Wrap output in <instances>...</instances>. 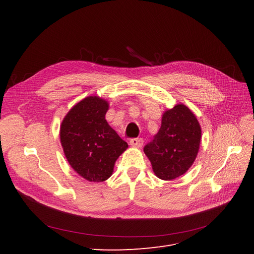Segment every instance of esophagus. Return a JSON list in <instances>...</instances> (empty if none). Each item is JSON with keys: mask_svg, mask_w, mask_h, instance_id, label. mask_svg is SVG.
<instances>
[{"mask_svg": "<svg viewBox=\"0 0 254 254\" xmlns=\"http://www.w3.org/2000/svg\"><path fill=\"white\" fill-rule=\"evenodd\" d=\"M129 143H130V145L132 146V147L140 148V147H142V145H143V139H141V137H135V139L130 140Z\"/></svg>", "mask_w": 254, "mask_h": 254, "instance_id": "obj_1", "label": "esophagus"}]
</instances>
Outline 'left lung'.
<instances>
[{
    "label": "left lung",
    "mask_w": 254,
    "mask_h": 254,
    "mask_svg": "<svg viewBox=\"0 0 254 254\" xmlns=\"http://www.w3.org/2000/svg\"><path fill=\"white\" fill-rule=\"evenodd\" d=\"M201 140V128L186 105L163 113L158 133L144 147L152 171L162 180H174L194 163Z\"/></svg>",
    "instance_id": "left-lung-1"
}]
</instances>
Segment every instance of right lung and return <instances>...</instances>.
<instances>
[{"mask_svg":"<svg viewBox=\"0 0 254 254\" xmlns=\"http://www.w3.org/2000/svg\"><path fill=\"white\" fill-rule=\"evenodd\" d=\"M108 109L105 99L88 96L67 112L60 126V142L67 162L90 182L108 179L115 161L128 147L107 123Z\"/></svg>","mask_w":254,"mask_h":254,"instance_id":"obj_1","label":"right lung"}]
</instances>
